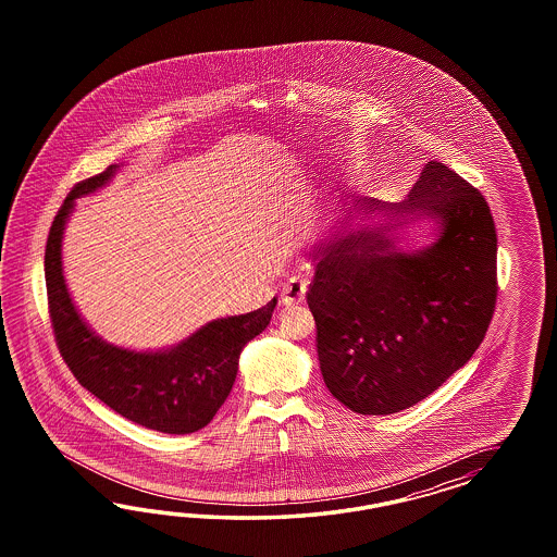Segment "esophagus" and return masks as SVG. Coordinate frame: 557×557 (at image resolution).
<instances>
[{
    "label": "esophagus",
    "mask_w": 557,
    "mask_h": 557,
    "mask_svg": "<svg viewBox=\"0 0 557 557\" xmlns=\"http://www.w3.org/2000/svg\"><path fill=\"white\" fill-rule=\"evenodd\" d=\"M306 289H308V282L306 280H302V277H292L282 287V302L286 304V306L304 302Z\"/></svg>",
    "instance_id": "1"
}]
</instances>
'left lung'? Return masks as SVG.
<instances>
[{
	"label": "left lung",
	"instance_id": "8db88e82",
	"mask_svg": "<svg viewBox=\"0 0 557 557\" xmlns=\"http://www.w3.org/2000/svg\"><path fill=\"white\" fill-rule=\"evenodd\" d=\"M428 243L403 250L410 223ZM308 306L329 392L359 414L414 406L463 368L496 304V231L484 196L437 161L400 202L359 198L310 255Z\"/></svg>",
	"mask_w": 557,
	"mask_h": 557
}]
</instances>
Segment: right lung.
Listing matches in <instances>:
<instances>
[{
	"instance_id": "obj_1",
	"label": "right lung",
	"mask_w": 557,
	"mask_h": 557,
	"mask_svg": "<svg viewBox=\"0 0 557 557\" xmlns=\"http://www.w3.org/2000/svg\"><path fill=\"white\" fill-rule=\"evenodd\" d=\"M120 168L122 163H114L73 187L52 222L45 277L54 337L77 382L120 417L169 435L196 433L228 398L240 351L268 329L277 298L253 312L206 322L163 349L136 351L101 338L69 294L63 236L75 200L108 186Z\"/></svg>"
}]
</instances>
